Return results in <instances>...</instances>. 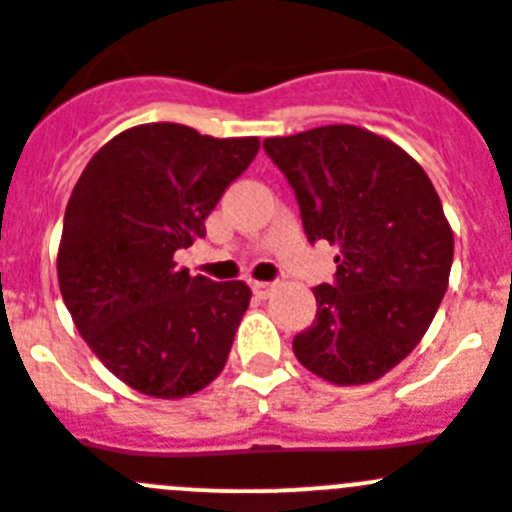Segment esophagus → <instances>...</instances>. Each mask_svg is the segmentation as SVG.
Here are the masks:
<instances>
[{
  "label": "esophagus",
  "instance_id": "esophagus-1",
  "mask_svg": "<svg viewBox=\"0 0 512 512\" xmlns=\"http://www.w3.org/2000/svg\"><path fill=\"white\" fill-rule=\"evenodd\" d=\"M273 288H275V283H267V280H255V283H252L255 296H260V298L270 296V290H273Z\"/></svg>",
  "mask_w": 512,
  "mask_h": 512
}]
</instances>
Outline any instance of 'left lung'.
Returning a JSON list of instances; mask_svg holds the SVG:
<instances>
[{
  "label": "left lung",
  "instance_id": "1",
  "mask_svg": "<svg viewBox=\"0 0 512 512\" xmlns=\"http://www.w3.org/2000/svg\"><path fill=\"white\" fill-rule=\"evenodd\" d=\"M265 153L301 206L308 242L339 247L336 283L316 285V321L298 362L334 385H365L400 365L446 293L454 232L426 170L354 124L267 137Z\"/></svg>",
  "mask_w": 512,
  "mask_h": 512
}]
</instances>
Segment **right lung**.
I'll return each mask as SVG.
<instances>
[{
  "label": "right lung",
  "instance_id": "obj_1",
  "mask_svg": "<svg viewBox=\"0 0 512 512\" xmlns=\"http://www.w3.org/2000/svg\"><path fill=\"white\" fill-rule=\"evenodd\" d=\"M257 150V137L137 124L101 147L73 186L61 296L91 352L137 393L186 398L227 365L250 285L191 278L176 252L204 237L206 216Z\"/></svg>",
  "mask_w": 512,
  "mask_h": 512
}]
</instances>
